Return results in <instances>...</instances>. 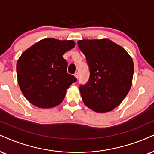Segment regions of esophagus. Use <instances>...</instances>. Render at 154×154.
<instances>
[{
  "instance_id": "obj_1",
  "label": "esophagus",
  "mask_w": 154,
  "mask_h": 154,
  "mask_svg": "<svg viewBox=\"0 0 154 154\" xmlns=\"http://www.w3.org/2000/svg\"><path fill=\"white\" fill-rule=\"evenodd\" d=\"M74 75H75V78H76L77 79H79V73H78V72H75V73H74Z\"/></svg>"
}]
</instances>
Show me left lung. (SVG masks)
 Listing matches in <instances>:
<instances>
[{
	"label": "left lung",
	"mask_w": 154,
	"mask_h": 154,
	"mask_svg": "<svg viewBox=\"0 0 154 154\" xmlns=\"http://www.w3.org/2000/svg\"><path fill=\"white\" fill-rule=\"evenodd\" d=\"M90 75L79 89L85 105L98 113L110 111L120 104L130 91L134 66L122 47L109 39L80 40Z\"/></svg>",
	"instance_id": "1"
}]
</instances>
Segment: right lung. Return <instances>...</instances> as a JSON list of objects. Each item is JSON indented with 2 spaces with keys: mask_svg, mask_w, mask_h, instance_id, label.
Here are the masks:
<instances>
[{
  "mask_svg": "<svg viewBox=\"0 0 154 154\" xmlns=\"http://www.w3.org/2000/svg\"><path fill=\"white\" fill-rule=\"evenodd\" d=\"M75 46L73 41L45 38L23 53L17 62V76L26 99L39 108L56 106L66 90L77 81L67 73L68 62L63 55Z\"/></svg>",
  "mask_w": 154,
  "mask_h": 154,
  "instance_id": "add662e5",
  "label": "right lung"
}]
</instances>
